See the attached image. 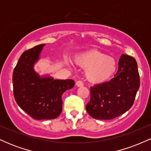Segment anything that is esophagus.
<instances>
[{
    "label": "esophagus",
    "mask_w": 151,
    "mask_h": 151,
    "mask_svg": "<svg viewBox=\"0 0 151 151\" xmlns=\"http://www.w3.org/2000/svg\"><path fill=\"white\" fill-rule=\"evenodd\" d=\"M76 85H77L78 87H79V86H84V83H83L82 81L79 80V81H77V82H76Z\"/></svg>",
    "instance_id": "esophagus-1"
}]
</instances>
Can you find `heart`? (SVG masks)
I'll return each instance as SVG.
<instances>
[{"label":"heart","instance_id":"1","mask_svg":"<svg viewBox=\"0 0 151 151\" xmlns=\"http://www.w3.org/2000/svg\"><path fill=\"white\" fill-rule=\"evenodd\" d=\"M74 62L82 68H85L87 79L93 83H101L108 80L116 70V62L112 57L93 50L80 54Z\"/></svg>","mask_w":151,"mask_h":151}]
</instances>
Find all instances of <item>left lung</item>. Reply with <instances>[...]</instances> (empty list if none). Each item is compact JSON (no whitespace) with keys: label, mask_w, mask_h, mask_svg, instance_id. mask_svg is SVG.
Instances as JSON below:
<instances>
[{"label":"left lung","mask_w":151,"mask_h":151,"mask_svg":"<svg viewBox=\"0 0 151 151\" xmlns=\"http://www.w3.org/2000/svg\"><path fill=\"white\" fill-rule=\"evenodd\" d=\"M139 86L140 76L136 60L122 55L113 79L90 88L86 111L96 119H115L131 109Z\"/></svg>","instance_id":"obj_1"}]
</instances>
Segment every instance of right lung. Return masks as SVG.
I'll return each instance as SVG.
<instances>
[{
  "label": "right lung",
  "instance_id": "right-lung-1",
  "mask_svg": "<svg viewBox=\"0 0 151 151\" xmlns=\"http://www.w3.org/2000/svg\"><path fill=\"white\" fill-rule=\"evenodd\" d=\"M45 44L24 52L13 73V94L19 106L37 120L54 119L62 111V95L74 86L72 79L59 80L41 77L33 66Z\"/></svg>",
  "mask_w": 151,
  "mask_h": 151
}]
</instances>
